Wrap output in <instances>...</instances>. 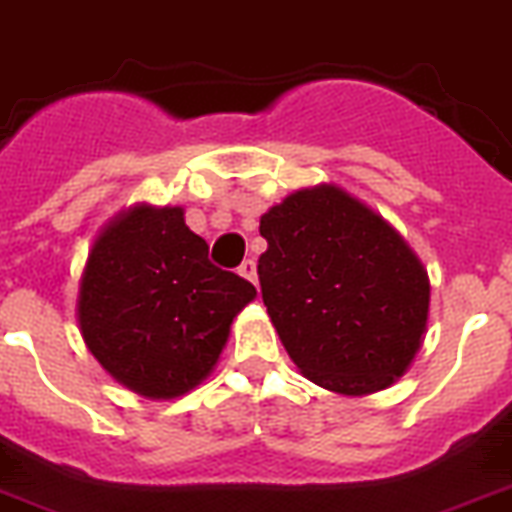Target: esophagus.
Returning a JSON list of instances; mask_svg holds the SVG:
<instances>
[{
	"label": "esophagus",
	"mask_w": 512,
	"mask_h": 512,
	"mask_svg": "<svg viewBox=\"0 0 512 512\" xmlns=\"http://www.w3.org/2000/svg\"><path fill=\"white\" fill-rule=\"evenodd\" d=\"M239 276H244V278H247V281L257 283V263H255V260H252V257H247V260H244V263L239 265Z\"/></svg>",
	"instance_id": "1"
}]
</instances>
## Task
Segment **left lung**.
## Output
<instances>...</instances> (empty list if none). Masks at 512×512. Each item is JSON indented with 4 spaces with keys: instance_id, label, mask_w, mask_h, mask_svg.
Wrapping results in <instances>:
<instances>
[{
    "instance_id": "obj_1",
    "label": "left lung",
    "mask_w": 512,
    "mask_h": 512,
    "mask_svg": "<svg viewBox=\"0 0 512 512\" xmlns=\"http://www.w3.org/2000/svg\"><path fill=\"white\" fill-rule=\"evenodd\" d=\"M263 302L307 380L333 393L388 388L422 346L429 278L375 210L322 184L260 218Z\"/></svg>"
}]
</instances>
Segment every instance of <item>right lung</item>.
<instances>
[{
	"label": "right lung",
	"mask_w": 512,
	"mask_h": 512,
	"mask_svg": "<svg viewBox=\"0 0 512 512\" xmlns=\"http://www.w3.org/2000/svg\"><path fill=\"white\" fill-rule=\"evenodd\" d=\"M255 286L208 260L182 208L137 205L90 249L77 320L114 380L174 398L208 377Z\"/></svg>",
	"instance_id": "1"
}]
</instances>
